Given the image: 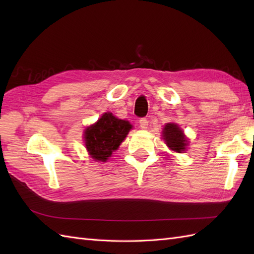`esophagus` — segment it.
I'll use <instances>...</instances> for the list:
<instances>
[{
  "mask_svg": "<svg viewBox=\"0 0 254 254\" xmlns=\"http://www.w3.org/2000/svg\"><path fill=\"white\" fill-rule=\"evenodd\" d=\"M148 127V121L146 118H142L141 120H139V127L142 128V130H146Z\"/></svg>",
  "mask_w": 254,
  "mask_h": 254,
  "instance_id": "esophagus-1",
  "label": "esophagus"
}]
</instances>
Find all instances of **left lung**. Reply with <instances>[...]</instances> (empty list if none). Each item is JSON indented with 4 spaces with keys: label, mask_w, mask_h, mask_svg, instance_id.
Masks as SVG:
<instances>
[{
    "label": "left lung",
    "mask_w": 254,
    "mask_h": 254,
    "mask_svg": "<svg viewBox=\"0 0 254 254\" xmlns=\"http://www.w3.org/2000/svg\"><path fill=\"white\" fill-rule=\"evenodd\" d=\"M163 138L167 146L176 153H183L188 146V138L176 123H167L163 130Z\"/></svg>",
    "instance_id": "8db88e82"
}]
</instances>
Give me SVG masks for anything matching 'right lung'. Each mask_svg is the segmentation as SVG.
<instances>
[{"instance_id": "right-lung-1", "label": "right lung", "mask_w": 254, "mask_h": 254, "mask_svg": "<svg viewBox=\"0 0 254 254\" xmlns=\"http://www.w3.org/2000/svg\"><path fill=\"white\" fill-rule=\"evenodd\" d=\"M131 128L128 121L118 119L110 112L104 113L98 121L85 131V146L90 157L97 161H107Z\"/></svg>"}]
</instances>
